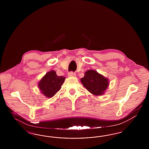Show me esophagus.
Listing matches in <instances>:
<instances>
[{
    "label": "esophagus",
    "instance_id": "obj_1",
    "mask_svg": "<svg viewBox=\"0 0 149 149\" xmlns=\"http://www.w3.org/2000/svg\"><path fill=\"white\" fill-rule=\"evenodd\" d=\"M68 76L69 77H75L76 76V74L75 72H68Z\"/></svg>",
    "mask_w": 149,
    "mask_h": 149
}]
</instances>
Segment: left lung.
Wrapping results in <instances>:
<instances>
[{"instance_id": "left-lung-1", "label": "left lung", "mask_w": 149, "mask_h": 149, "mask_svg": "<svg viewBox=\"0 0 149 149\" xmlns=\"http://www.w3.org/2000/svg\"><path fill=\"white\" fill-rule=\"evenodd\" d=\"M81 82L87 90L96 95H102L109 86L108 79L93 70H87Z\"/></svg>"}]
</instances>
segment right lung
I'll use <instances>...</instances> for the list:
<instances>
[{
  "mask_svg": "<svg viewBox=\"0 0 149 149\" xmlns=\"http://www.w3.org/2000/svg\"><path fill=\"white\" fill-rule=\"evenodd\" d=\"M65 77L57 75L55 71L47 72L41 80L38 86L41 93L47 98H51L61 88Z\"/></svg>",
  "mask_w": 149,
  "mask_h": 149,
  "instance_id": "obj_1",
  "label": "right lung"
}]
</instances>
